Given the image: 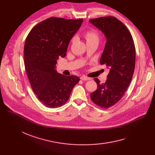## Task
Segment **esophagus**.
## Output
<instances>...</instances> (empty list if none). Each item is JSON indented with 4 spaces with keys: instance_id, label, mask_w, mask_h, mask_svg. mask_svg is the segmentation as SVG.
Here are the masks:
<instances>
[{
    "instance_id": "obj_1",
    "label": "esophagus",
    "mask_w": 155,
    "mask_h": 155,
    "mask_svg": "<svg viewBox=\"0 0 155 155\" xmlns=\"http://www.w3.org/2000/svg\"><path fill=\"white\" fill-rule=\"evenodd\" d=\"M80 79L81 80H90L91 78H88V77H85V76H82L80 77Z\"/></svg>"
}]
</instances>
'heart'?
<instances>
[{
    "mask_svg": "<svg viewBox=\"0 0 155 155\" xmlns=\"http://www.w3.org/2000/svg\"><path fill=\"white\" fill-rule=\"evenodd\" d=\"M85 38L87 40V42H98L99 41V36L97 32L94 30L87 31L85 34ZM75 38L72 39V41H74Z\"/></svg>",
    "mask_w": 155,
    "mask_h": 155,
    "instance_id": "b5f03b06",
    "label": "heart"
}]
</instances>
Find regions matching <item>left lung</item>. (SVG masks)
Masks as SVG:
<instances>
[{"label":"left lung","mask_w":155,"mask_h":155,"mask_svg":"<svg viewBox=\"0 0 155 155\" xmlns=\"http://www.w3.org/2000/svg\"><path fill=\"white\" fill-rule=\"evenodd\" d=\"M89 21L106 39L100 63L109 69L105 83L94 79L97 88L91 98L99 106L109 108L123 97L132 80L136 61L134 44L127 28L116 18L102 17Z\"/></svg>","instance_id":"obj_1"}]
</instances>
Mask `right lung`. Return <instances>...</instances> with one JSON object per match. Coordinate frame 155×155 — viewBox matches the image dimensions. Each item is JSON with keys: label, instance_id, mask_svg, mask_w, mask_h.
Here are the masks:
<instances>
[{"label": "right lung", "instance_id": "1", "mask_svg": "<svg viewBox=\"0 0 155 155\" xmlns=\"http://www.w3.org/2000/svg\"><path fill=\"white\" fill-rule=\"evenodd\" d=\"M83 22L51 18L31 29L25 41L24 60L31 86L49 108L61 107L69 99L79 77L57 72L56 63L66 56L70 40Z\"/></svg>", "mask_w": 155, "mask_h": 155}]
</instances>
